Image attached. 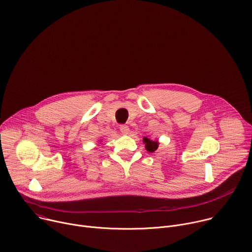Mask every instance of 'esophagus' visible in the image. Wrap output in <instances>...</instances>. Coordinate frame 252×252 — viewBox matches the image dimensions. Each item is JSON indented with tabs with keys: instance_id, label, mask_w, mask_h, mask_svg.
Instances as JSON below:
<instances>
[{
	"instance_id": "34e87169",
	"label": "esophagus",
	"mask_w": 252,
	"mask_h": 252,
	"mask_svg": "<svg viewBox=\"0 0 252 252\" xmlns=\"http://www.w3.org/2000/svg\"><path fill=\"white\" fill-rule=\"evenodd\" d=\"M120 129H121V131H122L123 134H128V133H129V127H128L127 126H126V125L121 126H120Z\"/></svg>"
}]
</instances>
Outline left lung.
<instances>
[{"instance_id":"obj_1","label":"left lung","mask_w":252,"mask_h":252,"mask_svg":"<svg viewBox=\"0 0 252 252\" xmlns=\"http://www.w3.org/2000/svg\"><path fill=\"white\" fill-rule=\"evenodd\" d=\"M142 140H143V143H145V145H146V150L148 152L154 153V152H156L158 150V145H159L158 140H153V139H151V138H149L147 136L143 137Z\"/></svg>"}]
</instances>
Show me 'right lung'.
<instances>
[{
    "instance_id": "obj_1",
    "label": "right lung",
    "mask_w": 252,
    "mask_h": 252,
    "mask_svg": "<svg viewBox=\"0 0 252 252\" xmlns=\"http://www.w3.org/2000/svg\"><path fill=\"white\" fill-rule=\"evenodd\" d=\"M99 141V145H100V142H101V140H98Z\"/></svg>"
}]
</instances>
